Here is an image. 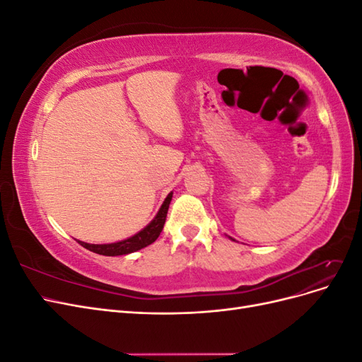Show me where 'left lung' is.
<instances>
[{"label": "left lung", "instance_id": "obj_1", "mask_svg": "<svg viewBox=\"0 0 362 362\" xmlns=\"http://www.w3.org/2000/svg\"><path fill=\"white\" fill-rule=\"evenodd\" d=\"M229 238H231V240H233V242H235V240H234V238H233V237H229Z\"/></svg>", "mask_w": 362, "mask_h": 362}]
</instances>
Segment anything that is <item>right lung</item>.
<instances>
[{"mask_svg":"<svg viewBox=\"0 0 362 362\" xmlns=\"http://www.w3.org/2000/svg\"><path fill=\"white\" fill-rule=\"evenodd\" d=\"M172 194H173V192H170L166 196V199L163 201L156 217L152 218V221L144 229H140L137 234L131 235L125 240H120V242H116V243L92 245V243L81 242V240H78V243L83 247L95 252V254L105 255V257L128 255V254H133V252H136V250H140V249L149 246L151 243L156 242L160 233L163 231V226H164V222H166V216H168V210H169V204L172 201Z\"/></svg>","mask_w":362,"mask_h":362,"instance_id":"obj_1","label":"right lung"}]
</instances>
